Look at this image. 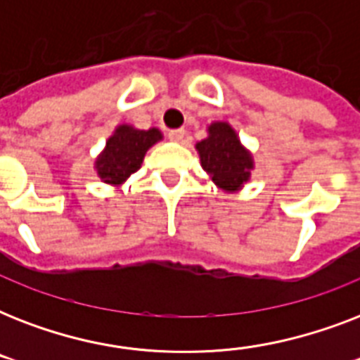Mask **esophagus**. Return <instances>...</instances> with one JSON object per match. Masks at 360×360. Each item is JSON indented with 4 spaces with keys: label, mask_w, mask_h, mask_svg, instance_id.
I'll return each mask as SVG.
<instances>
[{
    "label": "esophagus",
    "mask_w": 360,
    "mask_h": 360,
    "mask_svg": "<svg viewBox=\"0 0 360 360\" xmlns=\"http://www.w3.org/2000/svg\"><path fill=\"white\" fill-rule=\"evenodd\" d=\"M185 129H175V130H169L168 136H169V140H174V141H183V138H185Z\"/></svg>",
    "instance_id": "esophagus-1"
}]
</instances>
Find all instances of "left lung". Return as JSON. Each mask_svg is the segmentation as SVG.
I'll return each instance as SVG.
<instances>
[{
  "label": "left lung",
  "mask_w": 360,
  "mask_h": 360,
  "mask_svg": "<svg viewBox=\"0 0 360 360\" xmlns=\"http://www.w3.org/2000/svg\"><path fill=\"white\" fill-rule=\"evenodd\" d=\"M202 168L224 192H239L254 169L252 153L240 143L230 123L214 121L207 127V138L196 143Z\"/></svg>",
  "instance_id": "1"
}]
</instances>
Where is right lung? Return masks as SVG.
<instances>
[{"label":"right lung","mask_w":360,"mask_h":360,"mask_svg":"<svg viewBox=\"0 0 360 360\" xmlns=\"http://www.w3.org/2000/svg\"><path fill=\"white\" fill-rule=\"evenodd\" d=\"M160 140L162 132L155 127L140 130L132 124H120L95 160V172L106 185L121 186L141 168L147 149Z\"/></svg>","instance_id":"right-lung-1"}]
</instances>
